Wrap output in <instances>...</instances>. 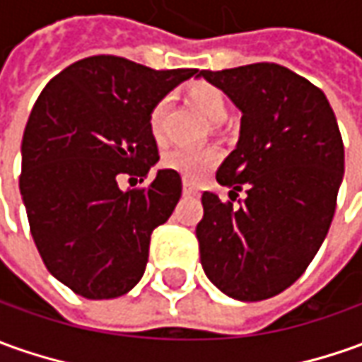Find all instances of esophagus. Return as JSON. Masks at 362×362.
I'll return each mask as SVG.
<instances>
[{
    "label": "esophagus",
    "mask_w": 362,
    "mask_h": 362,
    "mask_svg": "<svg viewBox=\"0 0 362 362\" xmlns=\"http://www.w3.org/2000/svg\"><path fill=\"white\" fill-rule=\"evenodd\" d=\"M182 188H184V194H186V196H196V194H198L196 186H194L192 182L186 180V178H184V186H182Z\"/></svg>",
    "instance_id": "1"
}]
</instances>
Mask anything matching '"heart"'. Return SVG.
Returning <instances> with one entry per match:
<instances>
[{
	"label": "heart",
	"mask_w": 362,
	"mask_h": 362,
	"mask_svg": "<svg viewBox=\"0 0 362 362\" xmlns=\"http://www.w3.org/2000/svg\"><path fill=\"white\" fill-rule=\"evenodd\" d=\"M190 98L196 109L214 124H220L228 117L226 95L210 83H198L196 87H192ZM166 109H168V97H162L150 110V130L156 139H160ZM216 162H218V152L212 148H174L162 156V164L166 168L180 172L188 180H200L206 172L214 168Z\"/></svg>",
	"instance_id": "1"
}]
</instances>
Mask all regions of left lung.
Returning <instances> with one entry per match:
<instances>
[{
	"label": "left lung",
	"instance_id": "1",
	"mask_svg": "<svg viewBox=\"0 0 362 362\" xmlns=\"http://www.w3.org/2000/svg\"><path fill=\"white\" fill-rule=\"evenodd\" d=\"M200 77L242 110L238 146L216 172L232 202L202 194V267L233 299H269L303 275L333 222L345 170L335 112L321 88L275 63Z\"/></svg>",
	"mask_w": 362,
	"mask_h": 362
}]
</instances>
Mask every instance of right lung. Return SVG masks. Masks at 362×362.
I'll use <instances>...</instances> for the list:
<instances>
[{
    "mask_svg": "<svg viewBox=\"0 0 362 362\" xmlns=\"http://www.w3.org/2000/svg\"><path fill=\"white\" fill-rule=\"evenodd\" d=\"M198 69L144 67L115 55L81 59L47 83L21 142L19 190L45 267L81 297L115 299L139 284L150 233L182 196L176 170L144 182L158 146L150 110Z\"/></svg>",
    "mask_w": 362,
    "mask_h": 362,
    "instance_id": "1",
    "label": "right lung"
}]
</instances>
